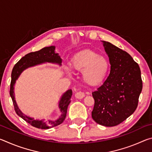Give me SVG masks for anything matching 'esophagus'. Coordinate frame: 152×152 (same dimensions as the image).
<instances>
[{
  "mask_svg": "<svg viewBox=\"0 0 152 152\" xmlns=\"http://www.w3.org/2000/svg\"><path fill=\"white\" fill-rule=\"evenodd\" d=\"M84 96H85V94H84V92L82 91H78V92H76V93L75 94V97L78 99H82V98H84Z\"/></svg>",
  "mask_w": 152,
  "mask_h": 152,
  "instance_id": "obj_1",
  "label": "esophagus"
}]
</instances>
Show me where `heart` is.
I'll use <instances>...</instances> for the list:
<instances>
[{
    "instance_id": "b5f03b06",
    "label": "heart",
    "mask_w": 152,
    "mask_h": 152,
    "mask_svg": "<svg viewBox=\"0 0 152 152\" xmlns=\"http://www.w3.org/2000/svg\"><path fill=\"white\" fill-rule=\"evenodd\" d=\"M74 70L82 72L84 81L89 85H96L103 80L109 70V63L104 57L92 51H83L72 61Z\"/></svg>"
}]
</instances>
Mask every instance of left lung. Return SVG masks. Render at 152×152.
Masks as SVG:
<instances>
[{
	"mask_svg": "<svg viewBox=\"0 0 152 152\" xmlns=\"http://www.w3.org/2000/svg\"><path fill=\"white\" fill-rule=\"evenodd\" d=\"M102 42L111 66L106 80L92 93V117L98 124L113 127L135 112L143 83L140 66L132 56L112 43Z\"/></svg>",
	"mask_w": 152,
	"mask_h": 152,
	"instance_id": "8db88e82",
	"label": "left lung"
}]
</instances>
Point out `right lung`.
Returning <instances> with one entry per match:
<instances>
[{"label": "right lung", "instance_id": "right-lung-1", "mask_svg": "<svg viewBox=\"0 0 152 152\" xmlns=\"http://www.w3.org/2000/svg\"><path fill=\"white\" fill-rule=\"evenodd\" d=\"M55 47L54 46H50V47H46L42 49L39 51L31 52L25 55L12 68L11 73V86H10V96H11L12 103L14 105V109L17 114L19 117L25 120V121L31 125L33 127H37L38 129H50L56 126L60 125L65 120L67 113V109H68V104L71 101V96L72 95V90H68L63 94L62 97L59 103V107L61 112V117L56 121H48L44 122L43 121L34 120L32 118L27 117L26 115L20 112L16 104L14 96V85L16 82V80L19 78L20 73L25 69L31 66H33L37 64H42L43 62H53L58 63L61 65V59L60 56H58V53L54 52Z\"/></svg>", "mask_w": 152, "mask_h": 152}]
</instances>
